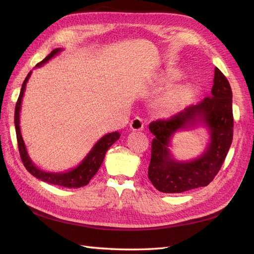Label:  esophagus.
I'll return each mask as SVG.
<instances>
[{"label":"esophagus","mask_w":254,"mask_h":254,"mask_svg":"<svg viewBox=\"0 0 254 254\" xmlns=\"http://www.w3.org/2000/svg\"><path fill=\"white\" fill-rule=\"evenodd\" d=\"M143 121L140 117H134V119L130 122V128L132 130H142L143 129Z\"/></svg>","instance_id":"34e87169"}]
</instances>
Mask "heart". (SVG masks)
Listing matches in <instances>:
<instances>
[{"label":"heart","instance_id":"1","mask_svg":"<svg viewBox=\"0 0 254 254\" xmlns=\"http://www.w3.org/2000/svg\"><path fill=\"white\" fill-rule=\"evenodd\" d=\"M187 97L188 90L184 87H178L162 102V109L165 112H175L182 107Z\"/></svg>","mask_w":254,"mask_h":254}]
</instances>
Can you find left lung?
<instances>
[{"label": "left lung", "instance_id": "8db88e82", "mask_svg": "<svg viewBox=\"0 0 254 254\" xmlns=\"http://www.w3.org/2000/svg\"><path fill=\"white\" fill-rule=\"evenodd\" d=\"M211 96L197 106L185 108L167 120L153 121L148 128L155 135L152 141L151 162L147 176L152 184L163 193H182L207 187L223 165L234 133L232 88L218 67L214 69ZM198 120L210 128L212 141L207 151L189 163H179L170 158V137L179 128L189 127Z\"/></svg>", "mask_w": 254, "mask_h": 254}]
</instances>
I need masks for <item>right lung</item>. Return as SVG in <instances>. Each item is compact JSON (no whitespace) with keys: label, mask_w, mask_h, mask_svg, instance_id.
<instances>
[{"label":"right lung","mask_w":254,"mask_h":254,"mask_svg":"<svg viewBox=\"0 0 254 254\" xmlns=\"http://www.w3.org/2000/svg\"><path fill=\"white\" fill-rule=\"evenodd\" d=\"M59 51L60 49H54V51L49 54L45 59H43L40 64H38V65H41L44 63H46V61L51 59L53 56H55ZM30 75H31V72H29L27 77L23 80L20 95L18 97L16 108H15V128H16V134H17L18 150H19L21 162L31 175L44 182L55 184V185H60V187H64V188H71V189L85 187V185H87L89 183L91 178L97 174V171L99 170V168H100V166L103 162L104 156H106L107 151L109 150L110 146L114 143V142H116L120 139L121 134L120 132L115 131V132L108 133L104 135L103 138H101L97 142L94 148H92L90 153L87 155V157L83 160V163L80 164L77 168H74L69 172H64V174H52V172H45V171L40 170L39 168H36L34 164L31 162V159L28 156V153L26 150V146H24V143H23V140L20 133V127H19V112L21 108V100H22L23 92H24V89H26V85Z\"/></svg>","instance_id":"1"}]
</instances>
